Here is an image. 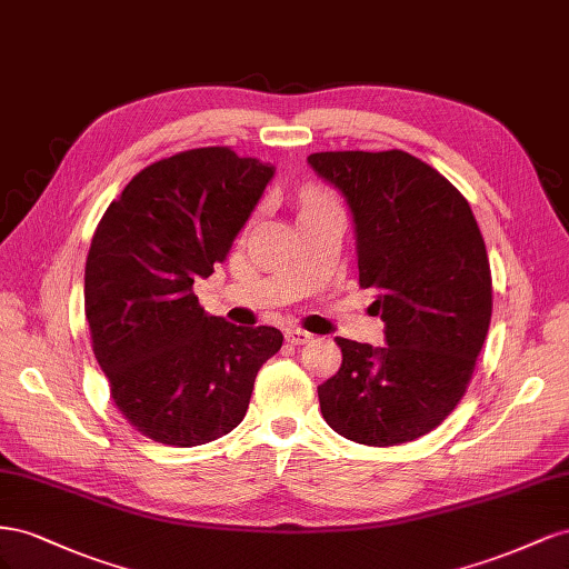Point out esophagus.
I'll return each mask as SVG.
<instances>
[{"label": "esophagus", "mask_w": 569, "mask_h": 569, "mask_svg": "<svg viewBox=\"0 0 569 569\" xmlns=\"http://www.w3.org/2000/svg\"><path fill=\"white\" fill-rule=\"evenodd\" d=\"M286 340L290 346H305V343H310V340H312V333H307L305 329H288Z\"/></svg>", "instance_id": "34e87169"}]
</instances>
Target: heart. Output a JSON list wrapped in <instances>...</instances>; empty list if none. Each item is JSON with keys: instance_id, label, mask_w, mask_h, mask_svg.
Returning <instances> with one entry per match:
<instances>
[{"instance_id": "obj_1", "label": "heart", "mask_w": 569, "mask_h": 569, "mask_svg": "<svg viewBox=\"0 0 569 569\" xmlns=\"http://www.w3.org/2000/svg\"><path fill=\"white\" fill-rule=\"evenodd\" d=\"M329 200H333V198L323 188L310 186V188L302 190V209L305 207H312V204H319V202H329Z\"/></svg>"}]
</instances>
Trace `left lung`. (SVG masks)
Masks as SVG:
<instances>
[{
  "instance_id": "left-lung-1",
  "label": "left lung",
  "mask_w": 569,
  "mask_h": 569,
  "mask_svg": "<svg viewBox=\"0 0 569 569\" xmlns=\"http://www.w3.org/2000/svg\"><path fill=\"white\" fill-rule=\"evenodd\" d=\"M312 169L343 190L355 219L360 288L386 346L336 338L343 365L323 381L327 425L365 446H398L458 408L489 333V254L462 192L402 150L315 152Z\"/></svg>"
}]
</instances>
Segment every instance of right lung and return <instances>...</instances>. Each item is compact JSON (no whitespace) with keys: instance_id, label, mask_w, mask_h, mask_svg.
I'll use <instances>...</instances> for the list:
<instances>
[{"instance_id":"add662e5","label":"right lung","mask_w":569,"mask_h":569,"mask_svg":"<svg viewBox=\"0 0 569 569\" xmlns=\"http://www.w3.org/2000/svg\"><path fill=\"white\" fill-rule=\"evenodd\" d=\"M273 167L194 148L133 176L100 219L86 262V319L119 412L157 443L192 448L233 431L273 327L209 317L192 293L223 264Z\"/></svg>"}]
</instances>
